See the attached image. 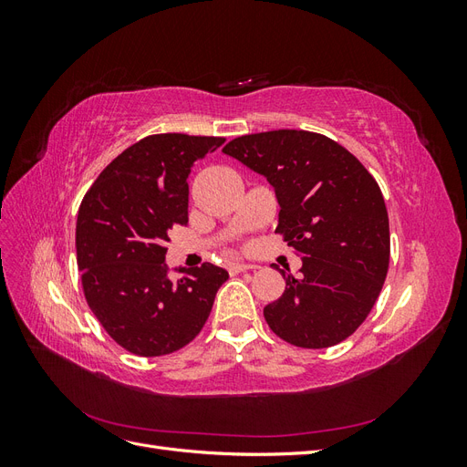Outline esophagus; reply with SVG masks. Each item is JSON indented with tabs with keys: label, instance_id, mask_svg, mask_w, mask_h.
Returning <instances> with one entry per match:
<instances>
[{
	"label": "esophagus",
	"instance_id": "esophagus-1",
	"mask_svg": "<svg viewBox=\"0 0 467 467\" xmlns=\"http://www.w3.org/2000/svg\"><path fill=\"white\" fill-rule=\"evenodd\" d=\"M255 265H249V263H230L228 265V271L234 273H245V271H255Z\"/></svg>",
	"mask_w": 467,
	"mask_h": 467
}]
</instances>
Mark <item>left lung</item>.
Instances as JSON below:
<instances>
[{
    "label": "left lung",
    "mask_w": 467,
    "mask_h": 467,
    "mask_svg": "<svg viewBox=\"0 0 467 467\" xmlns=\"http://www.w3.org/2000/svg\"><path fill=\"white\" fill-rule=\"evenodd\" d=\"M223 153L275 187L276 234L302 257L298 275L278 268L286 288L263 309L268 327L302 348L345 341L372 312L389 266V220L376 179L347 148L307 130L245 134Z\"/></svg>",
    "instance_id": "obj_1"
}]
</instances>
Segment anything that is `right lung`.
Returning <instances> with one entry per match:
<instances>
[{"instance_id": "obj_1", "label": "right lung", "mask_w": 467, "mask_h": 467, "mask_svg": "<svg viewBox=\"0 0 467 467\" xmlns=\"http://www.w3.org/2000/svg\"><path fill=\"white\" fill-rule=\"evenodd\" d=\"M223 142L175 132L146 136L103 169L79 204L83 294L112 341L132 355L163 357L189 345L228 280L210 263L171 280L165 265L169 230L189 222L191 167Z\"/></svg>"}]
</instances>
